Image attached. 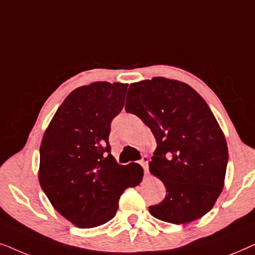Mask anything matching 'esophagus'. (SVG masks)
<instances>
[{"mask_svg": "<svg viewBox=\"0 0 255 255\" xmlns=\"http://www.w3.org/2000/svg\"><path fill=\"white\" fill-rule=\"evenodd\" d=\"M140 165L142 166V168H144L145 175H147V173H148V156L147 155H142L141 156Z\"/></svg>", "mask_w": 255, "mask_h": 255, "instance_id": "34e87169", "label": "esophagus"}]
</instances>
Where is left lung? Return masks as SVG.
I'll return each instance as SVG.
<instances>
[{
  "mask_svg": "<svg viewBox=\"0 0 255 255\" xmlns=\"http://www.w3.org/2000/svg\"><path fill=\"white\" fill-rule=\"evenodd\" d=\"M125 111L151 128V172L165 184L153 217L186 224L208 214L223 190L229 161L225 137L207 102L186 83L154 78L128 87Z\"/></svg>",
  "mask_w": 255,
  "mask_h": 255,
  "instance_id": "left-lung-1",
  "label": "left lung"
}]
</instances>
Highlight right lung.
I'll list each match as a JSON object with an SVG mask.
<instances>
[{"label": "right lung", "mask_w": 255, "mask_h": 255, "mask_svg": "<svg viewBox=\"0 0 255 255\" xmlns=\"http://www.w3.org/2000/svg\"><path fill=\"white\" fill-rule=\"evenodd\" d=\"M127 90L118 82L73 90L44 133L40 187L55 210L79 228L113 219L123 191L142 179L138 163L118 165L111 155V122L123 109Z\"/></svg>", "instance_id": "right-lung-1"}]
</instances>
